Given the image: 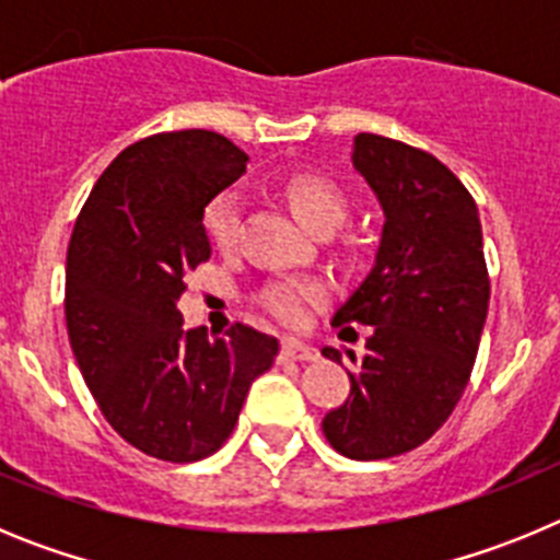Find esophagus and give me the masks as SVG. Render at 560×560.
<instances>
[{
    "instance_id": "obj_1",
    "label": "esophagus",
    "mask_w": 560,
    "mask_h": 560,
    "mask_svg": "<svg viewBox=\"0 0 560 560\" xmlns=\"http://www.w3.org/2000/svg\"><path fill=\"white\" fill-rule=\"evenodd\" d=\"M283 359H291V361H311L316 359V350L308 348V345H303L300 339H283Z\"/></svg>"
}]
</instances>
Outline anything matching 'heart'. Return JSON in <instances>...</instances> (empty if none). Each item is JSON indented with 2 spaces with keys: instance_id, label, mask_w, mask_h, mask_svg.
<instances>
[{
  "instance_id": "obj_1",
  "label": "heart",
  "mask_w": 560,
  "mask_h": 560,
  "mask_svg": "<svg viewBox=\"0 0 560 560\" xmlns=\"http://www.w3.org/2000/svg\"><path fill=\"white\" fill-rule=\"evenodd\" d=\"M285 201L296 221L308 230L336 224L348 219V199L345 192L325 176L316 173H296L285 185ZM241 224V199L235 192H221L212 199L205 212V230L210 241L221 252L232 249ZM325 300V285L314 280H280L260 291V305L285 325H303L311 316V308Z\"/></svg>"
}]
</instances>
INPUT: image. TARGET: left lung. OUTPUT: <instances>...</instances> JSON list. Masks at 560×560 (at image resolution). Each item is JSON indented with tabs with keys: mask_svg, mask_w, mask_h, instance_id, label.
<instances>
[{
	"mask_svg": "<svg viewBox=\"0 0 560 560\" xmlns=\"http://www.w3.org/2000/svg\"><path fill=\"white\" fill-rule=\"evenodd\" d=\"M353 167L384 210L375 264L334 314V325H373L353 361L350 395L323 432L350 459H387L427 443L471 378L491 280L471 192L432 153L359 133ZM341 364V353L323 348Z\"/></svg>",
	"mask_w": 560,
	"mask_h": 560,
	"instance_id": "1",
	"label": "left lung"
}]
</instances>
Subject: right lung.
<instances>
[{"label":"right lung","instance_id":"obj_1","mask_svg":"<svg viewBox=\"0 0 560 560\" xmlns=\"http://www.w3.org/2000/svg\"><path fill=\"white\" fill-rule=\"evenodd\" d=\"M205 128L153 133L103 171L67 252V330L86 387L126 443L165 463L219 452L275 336L235 323L224 339L182 328L185 275L210 260L205 207L246 173Z\"/></svg>","mask_w":560,"mask_h":560}]
</instances>
